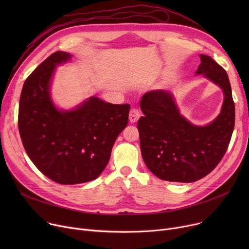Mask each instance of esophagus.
Returning <instances> with one entry per match:
<instances>
[{"label":"esophagus","instance_id":"esophagus-1","mask_svg":"<svg viewBox=\"0 0 249 249\" xmlns=\"http://www.w3.org/2000/svg\"><path fill=\"white\" fill-rule=\"evenodd\" d=\"M139 117H140V113L137 109L133 108V109L130 110V113H129V121L130 122H131V123L137 122L138 119H139Z\"/></svg>","mask_w":249,"mask_h":249}]
</instances>
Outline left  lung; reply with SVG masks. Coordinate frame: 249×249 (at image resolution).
<instances>
[{
	"label": "left lung",
	"mask_w": 249,
	"mask_h": 249,
	"mask_svg": "<svg viewBox=\"0 0 249 249\" xmlns=\"http://www.w3.org/2000/svg\"><path fill=\"white\" fill-rule=\"evenodd\" d=\"M197 74H204L224 93L221 113L207 126L182 117L172 93L149 90L142 96L137 128L143 160L149 171L168 181L192 182L210 174L223 159L235 123V104L226 71L212 57L201 54Z\"/></svg>",
	"instance_id": "left-lung-1"
}]
</instances>
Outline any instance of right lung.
<instances>
[{
  "label": "right lung",
  "mask_w": 249,
  "mask_h": 249,
  "mask_svg": "<svg viewBox=\"0 0 249 249\" xmlns=\"http://www.w3.org/2000/svg\"><path fill=\"white\" fill-rule=\"evenodd\" d=\"M71 54L56 51L24 83L18 114L23 146L36 167L57 184L97 178L107 166L114 143L128 124L130 105L91 97L71 111L52 103L49 87L55 65Z\"/></svg>",
  "instance_id": "1"
}]
</instances>
